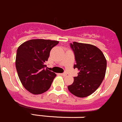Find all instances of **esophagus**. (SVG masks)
Instances as JSON below:
<instances>
[{"mask_svg": "<svg viewBox=\"0 0 122 122\" xmlns=\"http://www.w3.org/2000/svg\"><path fill=\"white\" fill-rule=\"evenodd\" d=\"M60 75H61L62 76H66V74L65 73H60Z\"/></svg>", "mask_w": 122, "mask_h": 122, "instance_id": "34e87169", "label": "esophagus"}]
</instances>
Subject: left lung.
Instances as JSON below:
<instances>
[{"label": "left lung", "instance_id": "obj_1", "mask_svg": "<svg viewBox=\"0 0 122 122\" xmlns=\"http://www.w3.org/2000/svg\"><path fill=\"white\" fill-rule=\"evenodd\" d=\"M70 47L75 56L74 68H78L79 73L68 89L75 96L85 97L95 92L102 82L107 61L102 52L95 46L73 42Z\"/></svg>", "mask_w": 122, "mask_h": 122}]
</instances>
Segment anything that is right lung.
<instances>
[{
    "mask_svg": "<svg viewBox=\"0 0 122 122\" xmlns=\"http://www.w3.org/2000/svg\"><path fill=\"white\" fill-rule=\"evenodd\" d=\"M49 39H31L21 44L16 56V71L24 88L33 94H40L51 87L56 74L46 68L51 50L59 43Z\"/></svg>",
    "mask_w": 122,
    "mask_h": 122,
    "instance_id": "obj_1",
    "label": "right lung"
}]
</instances>
